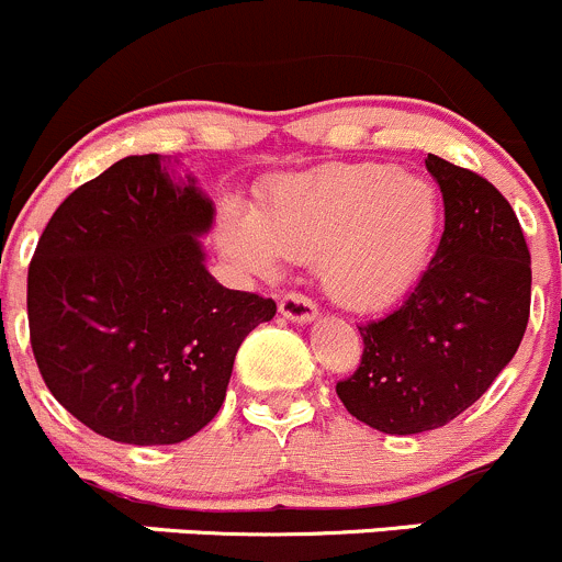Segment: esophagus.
Returning <instances> with one entry per match:
<instances>
[{"mask_svg": "<svg viewBox=\"0 0 562 562\" xmlns=\"http://www.w3.org/2000/svg\"><path fill=\"white\" fill-rule=\"evenodd\" d=\"M280 313L293 323H313L317 317V307L302 293H285L280 299Z\"/></svg>", "mask_w": 562, "mask_h": 562, "instance_id": "1", "label": "esophagus"}]
</instances>
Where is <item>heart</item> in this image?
I'll return each instance as SVG.
<instances>
[{
    "instance_id": "b5f03b06",
    "label": "heart",
    "mask_w": 562,
    "mask_h": 562,
    "mask_svg": "<svg viewBox=\"0 0 562 562\" xmlns=\"http://www.w3.org/2000/svg\"><path fill=\"white\" fill-rule=\"evenodd\" d=\"M440 220L429 181L389 162H356L285 176L255 214L228 203L217 245L249 280H274L285 260H317L323 291L350 313L372 315L422 280Z\"/></svg>"
}]
</instances>
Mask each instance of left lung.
I'll return each instance as SVG.
<instances>
[{"label":"left lung","instance_id":"8db88e82","mask_svg":"<svg viewBox=\"0 0 562 562\" xmlns=\"http://www.w3.org/2000/svg\"><path fill=\"white\" fill-rule=\"evenodd\" d=\"M446 228L416 291L359 326L361 364L337 394L350 416L386 435L438 429L506 370L530 317V252L512 203L484 176L438 155Z\"/></svg>","mask_w":562,"mask_h":562}]
</instances>
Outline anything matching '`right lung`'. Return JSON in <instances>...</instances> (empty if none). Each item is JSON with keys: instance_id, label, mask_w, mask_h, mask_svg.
Returning <instances> with one entry per match:
<instances>
[{"instance_id": "obj_1", "label": "right lung", "mask_w": 562, "mask_h": 562, "mask_svg": "<svg viewBox=\"0 0 562 562\" xmlns=\"http://www.w3.org/2000/svg\"><path fill=\"white\" fill-rule=\"evenodd\" d=\"M214 203L162 155L113 162L61 201L30 263L35 361L103 438L171 446L217 416L239 345L277 304L223 288L201 236Z\"/></svg>"}]
</instances>
